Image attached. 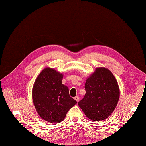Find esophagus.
Returning <instances> with one entry per match:
<instances>
[{"label": "esophagus", "instance_id": "obj_1", "mask_svg": "<svg viewBox=\"0 0 146 146\" xmlns=\"http://www.w3.org/2000/svg\"><path fill=\"white\" fill-rule=\"evenodd\" d=\"M74 99H75L77 102H78L79 100V96H75V97L74 98Z\"/></svg>", "mask_w": 146, "mask_h": 146}]
</instances>
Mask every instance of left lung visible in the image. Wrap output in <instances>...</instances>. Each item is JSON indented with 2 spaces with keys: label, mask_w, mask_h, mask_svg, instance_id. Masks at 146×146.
Here are the masks:
<instances>
[{
  "label": "left lung",
  "mask_w": 146,
  "mask_h": 146,
  "mask_svg": "<svg viewBox=\"0 0 146 146\" xmlns=\"http://www.w3.org/2000/svg\"><path fill=\"white\" fill-rule=\"evenodd\" d=\"M86 94L78 103L86 116L92 121H102L113 112L120 97L117 82L111 71L97 67L87 79Z\"/></svg>",
  "instance_id": "8db88e82"
}]
</instances>
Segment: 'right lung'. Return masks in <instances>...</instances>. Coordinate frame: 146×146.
<instances>
[{"label": "right lung", "instance_id": "add662e5", "mask_svg": "<svg viewBox=\"0 0 146 146\" xmlns=\"http://www.w3.org/2000/svg\"><path fill=\"white\" fill-rule=\"evenodd\" d=\"M63 74L51 67L44 68L32 90L34 105L39 116L46 121H62L68 110L77 103L70 96L68 88L62 83Z\"/></svg>", "mask_w": 146, "mask_h": 146}]
</instances>
